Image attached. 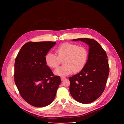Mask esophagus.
Wrapping results in <instances>:
<instances>
[{"mask_svg": "<svg viewBox=\"0 0 124 124\" xmlns=\"http://www.w3.org/2000/svg\"><path fill=\"white\" fill-rule=\"evenodd\" d=\"M65 78H65V77H61V80L62 81H63V80H64Z\"/></svg>", "mask_w": 124, "mask_h": 124, "instance_id": "esophagus-1", "label": "esophagus"}]
</instances>
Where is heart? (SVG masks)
Returning <instances> with one entry per match:
<instances>
[{
  "label": "heart",
  "mask_w": 124,
  "mask_h": 124,
  "mask_svg": "<svg viewBox=\"0 0 124 124\" xmlns=\"http://www.w3.org/2000/svg\"><path fill=\"white\" fill-rule=\"evenodd\" d=\"M57 56L49 52L46 55V64L52 68L57 67L63 60V65L56 69L54 73L59 76H66L73 72H78L84 67L88 58V51L83 46L66 43L61 44L56 49Z\"/></svg>",
  "instance_id": "heart-1"
}]
</instances>
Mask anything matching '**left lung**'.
<instances>
[{
  "instance_id": "left-lung-1",
  "label": "left lung",
  "mask_w": 124,
  "mask_h": 124,
  "mask_svg": "<svg viewBox=\"0 0 124 124\" xmlns=\"http://www.w3.org/2000/svg\"><path fill=\"white\" fill-rule=\"evenodd\" d=\"M89 46L87 61L81 71L69 78L70 92L73 98L82 103L96 100L103 93L109 75L107 54L95 40L78 38Z\"/></svg>"
}]
</instances>
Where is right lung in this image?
<instances>
[{"label": "right lung", "instance_id": "right-lung-1", "mask_svg": "<svg viewBox=\"0 0 124 124\" xmlns=\"http://www.w3.org/2000/svg\"><path fill=\"white\" fill-rule=\"evenodd\" d=\"M55 44L54 42H28L16 58L15 84L23 100L34 107L50 104L61 83L60 77L54 76L45 61L47 52Z\"/></svg>", "mask_w": 124, "mask_h": 124}]
</instances>
